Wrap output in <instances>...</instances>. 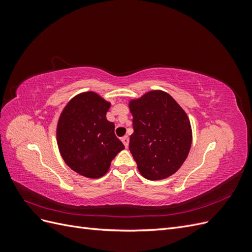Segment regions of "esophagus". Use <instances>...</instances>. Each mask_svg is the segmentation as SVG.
Returning a JSON list of instances; mask_svg holds the SVG:
<instances>
[{
	"label": "esophagus",
	"instance_id": "esophagus-1",
	"mask_svg": "<svg viewBox=\"0 0 252 252\" xmlns=\"http://www.w3.org/2000/svg\"><path fill=\"white\" fill-rule=\"evenodd\" d=\"M121 141L123 142V144H124V146L127 148L128 147V145H129V138L127 135H125V136H123V138L121 139Z\"/></svg>",
	"mask_w": 252,
	"mask_h": 252
}]
</instances>
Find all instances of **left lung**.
<instances>
[{
  "instance_id": "1",
  "label": "left lung",
  "mask_w": 252,
  "mask_h": 252,
  "mask_svg": "<svg viewBox=\"0 0 252 252\" xmlns=\"http://www.w3.org/2000/svg\"><path fill=\"white\" fill-rule=\"evenodd\" d=\"M128 105L133 117L129 150L140 173L150 181L167 179L181 168L191 147L189 118L162 90L148 91Z\"/></svg>"
}]
</instances>
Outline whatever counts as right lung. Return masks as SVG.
<instances>
[{"mask_svg":"<svg viewBox=\"0 0 252 252\" xmlns=\"http://www.w3.org/2000/svg\"><path fill=\"white\" fill-rule=\"evenodd\" d=\"M94 91L79 94L67 103L57 125V143L64 162L77 173L98 179L125 147L114 134V124L106 119L110 108Z\"/></svg>","mask_w":252,"mask_h":252,"instance_id":"add662e5","label":"right lung"}]
</instances>
